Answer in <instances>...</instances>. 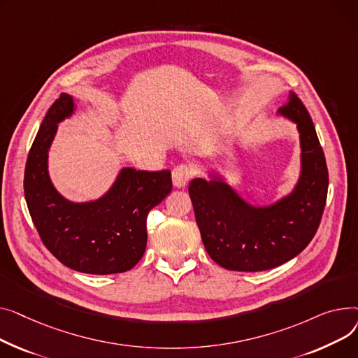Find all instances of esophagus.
Returning <instances> with one entry per match:
<instances>
[{"label": "esophagus", "mask_w": 358, "mask_h": 358, "mask_svg": "<svg viewBox=\"0 0 358 358\" xmlns=\"http://www.w3.org/2000/svg\"><path fill=\"white\" fill-rule=\"evenodd\" d=\"M196 173L195 166L191 163H180L178 164L173 172H172V179L173 185L176 187H183L189 180H191Z\"/></svg>", "instance_id": "34e87169"}]
</instances>
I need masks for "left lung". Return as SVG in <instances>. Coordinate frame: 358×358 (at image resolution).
Segmentation results:
<instances>
[{"label":"left lung","mask_w":358,"mask_h":358,"mask_svg":"<svg viewBox=\"0 0 358 358\" xmlns=\"http://www.w3.org/2000/svg\"><path fill=\"white\" fill-rule=\"evenodd\" d=\"M280 114L298 124L302 145V175L293 194L267 208L244 203L218 180L189 183L202 243L217 264L237 271L278 267L310 243L320 227L328 194V169L312 118L290 92Z\"/></svg>","instance_id":"obj_1"}]
</instances>
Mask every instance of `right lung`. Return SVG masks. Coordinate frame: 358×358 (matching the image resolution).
Masks as SVG:
<instances>
[{"instance_id": "right-lung-1", "label": "right lung", "mask_w": 358, "mask_h": 358, "mask_svg": "<svg viewBox=\"0 0 358 358\" xmlns=\"http://www.w3.org/2000/svg\"><path fill=\"white\" fill-rule=\"evenodd\" d=\"M73 102L62 94L49 108L29 152L24 195L30 217L50 253L69 268L90 275H114L133 268L147 244L150 209L172 191L169 171L124 169L111 191L96 202L62 198L48 175V152L60 120Z\"/></svg>"}]
</instances>
